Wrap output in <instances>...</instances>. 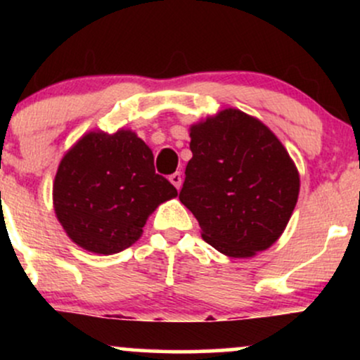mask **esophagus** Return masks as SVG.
Instances as JSON below:
<instances>
[{
    "instance_id": "obj_1",
    "label": "esophagus",
    "mask_w": 360,
    "mask_h": 360,
    "mask_svg": "<svg viewBox=\"0 0 360 360\" xmlns=\"http://www.w3.org/2000/svg\"><path fill=\"white\" fill-rule=\"evenodd\" d=\"M169 181H171V183L174 184L177 189H179L181 184H183V174H181V172H172V174L169 176Z\"/></svg>"
}]
</instances>
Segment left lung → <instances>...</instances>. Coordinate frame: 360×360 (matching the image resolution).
<instances>
[{"label":"left lung","instance_id":"1","mask_svg":"<svg viewBox=\"0 0 360 360\" xmlns=\"http://www.w3.org/2000/svg\"><path fill=\"white\" fill-rule=\"evenodd\" d=\"M193 157L179 200L205 242L230 257L266 250L286 229L300 176L276 135L238 110L191 127Z\"/></svg>","mask_w":360,"mask_h":360}]
</instances>
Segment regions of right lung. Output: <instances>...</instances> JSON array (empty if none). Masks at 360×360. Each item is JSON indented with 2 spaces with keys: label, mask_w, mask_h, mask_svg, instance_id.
<instances>
[{
  "label": "right lung",
  "mask_w": 360,
  "mask_h": 360,
  "mask_svg": "<svg viewBox=\"0 0 360 360\" xmlns=\"http://www.w3.org/2000/svg\"><path fill=\"white\" fill-rule=\"evenodd\" d=\"M177 189L154 169V154L134 131H91L57 169L53 206L72 242L117 254L142 235L148 214Z\"/></svg>",
  "instance_id": "1"
}]
</instances>
